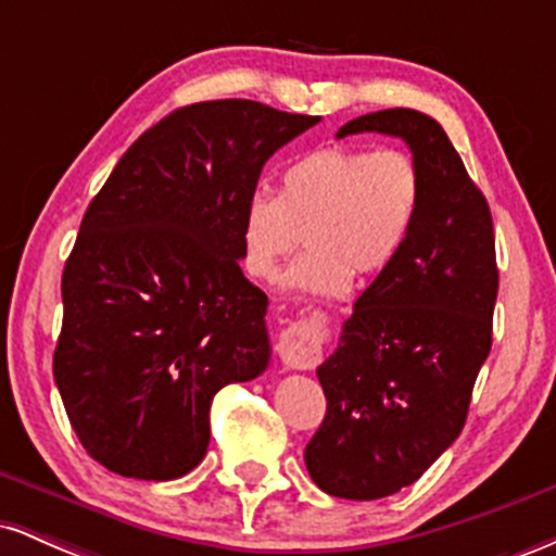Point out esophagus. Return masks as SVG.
Returning <instances> with one entry per match:
<instances>
[{"mask_svg":"<svg viewBox=\"0 0 556 556\" xmlns=\"http://www.w3.org/2000/svg\"><path fill=\"white\" fill-rule=\"evenodd\" d=\"M277 353L285 368L305 371V368H314L316 361L321 358V337L308 324H290L279 337Z\"/></svg>","mask_w":556,"mask_h":556,"instance_id":"esophagus-1","label":"esophagus"}]
</instances>
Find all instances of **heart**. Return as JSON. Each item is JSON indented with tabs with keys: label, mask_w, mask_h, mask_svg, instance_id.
Wrapping results in <instances>:
<instances>
[{
	"label": "heart",
	"mask_w": 556,
	"mask_h": 556,
	"mask_svg": "<svg viewBox=\"0 0 556 556\" xmlns=\"http://www.w3.org/2000/svg\"><path fill=\"white\" fill-rule=\"evenodd\" d=\"M424 177L400 149L327 146L303 154L279 177V193L258 190L242 208V258L248 271L271 279L279 264L308 240L285 285L308 295L337 298L353 271L387 269L416 227Z\"/></svg>",
	"instance_id": "heart-1"
}]
</instances>
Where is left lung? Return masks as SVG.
<instances>
[{"label":"left lung","mask_w":556,"mask_h":556,"mask_svg":"<svg viewBox=\"0 0 556 556\" xmlns=\"http://www.w3.org/2000/svg\"><path fill=\"white\" fill-rule=\"evenodd\" d=\"M355 132L402 138L424 177L410 238L355 300L316 371L327 416L305 468L327 494L368 502L410 486L460 437L491 350L500 271L486 198L437 119L371 112L337 138Z\"/></svg>","instance_id":"1"}]
</instances>
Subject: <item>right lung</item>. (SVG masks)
Returning <instances> with one entry per match:
<instances>
[{
    "label": "right lung",
    "instance_id": "1",
    "mask_svg": "<svg viewBox=\"0 0 556 556\" xmlns=\"http://www.w3.org/2000/svg\"><path fill=\"white\" fill-rule=\"evenodd\" d=\"M321 117L219 99L146 130L96 193L62 274L54 381L96 463L172 481L206 457L208 407L271 358L240 269L242 208L269 156Z\"/></svg>",
    "mask_w": 556,
    "mask_h": 556
}]
</instances>
